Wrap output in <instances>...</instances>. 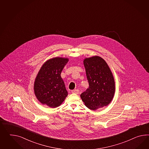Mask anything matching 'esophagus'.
Wrapping results in <instances>:
<instances>
[{
	"instance_id": "obj_1",
	"label": "esophagus",
	"mask_w": 149,
	"mask_h": 149,
	"mask_svg": "<svg viewBox=\"0 0 149 149\" xmlns=\"http://www.w3.org/2000/svg\"><path fill=\"white\" fill-rule=\"evenodd\" d=\"M72 93H74V94H78L79 93V91L78 89H74L73 91H72Z\"/></svg>"
}]
</instances>
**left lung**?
Wrapping results in <instances>:
<instances>
[{"label": "left lung", "mask_w": 149, "mask_h": 149, "mask_svg": "<svg viewBox=\"0 0 149 149\" xmlns=\"http://www.w3.org/2000/svg\"><path fill=\"white\" fill-rule=\"evenodd\" d=\"M89 88L80 96L84 104L95 110L108 105L115 94V81L109 66L103 58L95 56L84 61Z\"/></svg>", "instance_id": "left-lung-1"}]
</instances>
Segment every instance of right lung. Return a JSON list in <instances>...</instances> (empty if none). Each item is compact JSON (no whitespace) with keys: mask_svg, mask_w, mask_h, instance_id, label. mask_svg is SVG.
<instances>
[{"mask_svg":"<svg viewBox=\"0 0 149 149\" xmlns=\"http://www.w3.org/2000/svg\"><path fill=\"white\" fill-rule=\"evenodd\" d=\"M68 59L54 58L48 60L40 68L34 84L38 100L51 108L60 105L68 95L61 73Z\"/></svg>","mask_w":149,"mask_h":149,"instance_id":"add662e5","label":"right lung"}]
</instances>
